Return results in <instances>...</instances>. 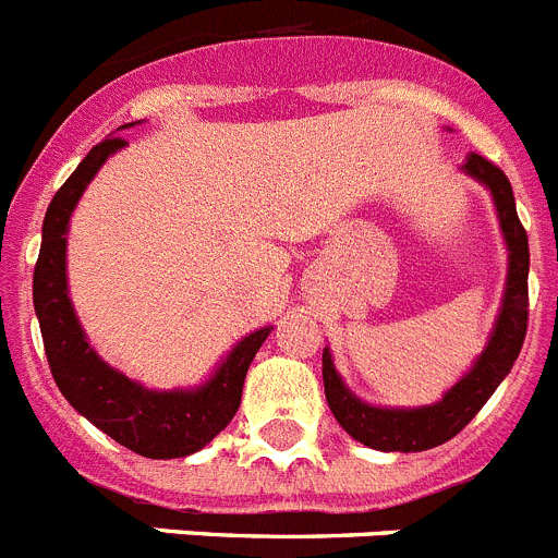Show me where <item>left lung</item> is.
Listing matches in <instances>:
<instances>
[{"label": "left lung", "mask_w": 558, "mask_h": 558, "mask_svg": "<svg viewBox=\"0 0 558 558\" xmlns=\"http://www.w3.org/2000/svg\"><path fill=\"white\" fill-rule=\"evenodd\" d=\"M464 169L484 185H489L495 205H498L500 228H504L506 244H509V280H506V298L498 325H495V333L481 359L475 361L473 373L464 375L445 395L441 403L425 405V409H375V405L361 403L344 389L333 369L330 353L325 350L323 380L330 411H333L336 423L366 448L420 453V450L445 445L484 409L492 391L498 389L500 380L509 375L517 355L523 350L525 330H529V233L517 217L514 194H511V183L504 169L475 153L466 158Z\"/></svg>", "instance_id": "left-lung-1"}]
</instances>
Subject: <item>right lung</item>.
Masks as SVG:
<instances>
[{"mask_svg": "<svg viewBox=\"0 0 558 558\" xmlns=\"http://www.w3.org/2000/svg\"><path fill=\"white\" fill-rule=\"evenodd\" d=\"M124 147L108 135L80 160L60 185L44 217L41 253L33 272V303L41 325L44 350L60 395L99 430L147 459H180L197 453L233 420L255 353L269 336L260 328L239 341L219 373L197 391H149L110 369L85 341L66 291V225L85 185L108 155Z\"/></svg>", "mask_w": 558, "mask_h": 558, "instance_id": "1", "label": "right lung"}]
</instances>
